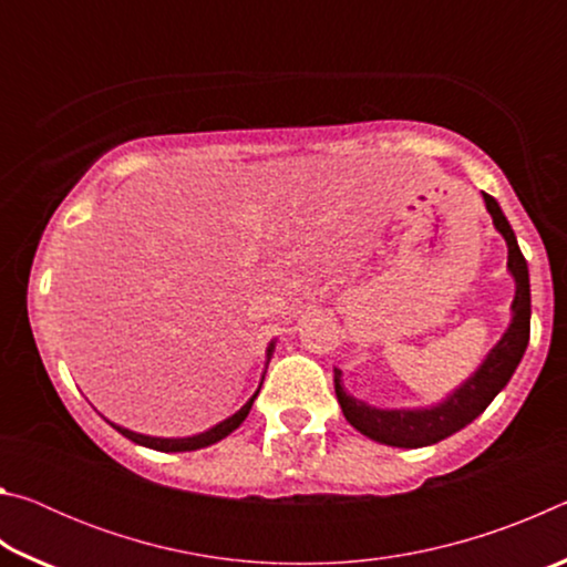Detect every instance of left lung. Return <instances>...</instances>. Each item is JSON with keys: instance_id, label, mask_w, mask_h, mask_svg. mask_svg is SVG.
Returning a JSON list of instances; mask_svg holds the SVG:
<instances>
[{"instance_id": "8db88e82", "label": "left lung", "mask_w": 567, "mask_h": 567, "mask_svg": "<svg viewBox=\"0 0 567 567\" xmlns=\"http://www.w3.org/2000/svg\"><path fill=\"white\" fill-rule=\"evenodd\" d=\"M485 207L493 217V225L507 245V272L515 282V297L511 305V322L503 338L497 340L480 368L465 382L450 392L447 398L427 408H378L360 398L350 395L342 385V370L334 368V395L342 408V415L364 437L392 447H425L450 437L457 430L470 425L495 400L513 372L520 364L527 340H530V275L527 262L517 247V237L511 223L503 215L497 199L485 195Z\"/></svg>"}]
</instances>
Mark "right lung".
<instances>
[{"label":"right lung","instance_id":"1","mask_svg":"<svg viewBox=\"0 0 567 567\" xmlns=\"http://www.w3.org/2000/svg\"><path fill=\"white\" fill-rule=\"evenodd\" d=\"M275 342H277V340H272L270 344H267V352H265V358H267L265 372H267V364H270V360H272ZM265 372H262V380H265ZM262 380H260V388H262ZM260 388L255 390V395L249 398V400L245 402V405L235 412V415L225 417L223 422H217V425H213L209 430H205V433H197V435H187V437H155V435H145V433H134V430L122 427V425H117V422H112V420H107V422H110V425H112L114 430H117V433H122L124 437L132 440V443L142 445V447L159 450V453H189V450H203V447L215 445V443H219V440H223V437H227L229 433H235V430H237L239 425H243L245 417L249 415V410H252V402H255L257 395H260Z\"/></svg>","mask_w":567,"mask_h":567}]
</instances>
